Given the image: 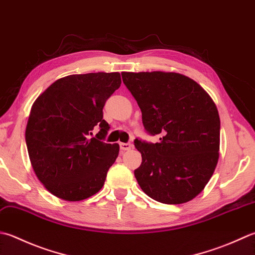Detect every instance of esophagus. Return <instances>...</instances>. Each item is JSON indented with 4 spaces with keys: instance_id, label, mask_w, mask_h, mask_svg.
Returning a JSON list of instances; mask_svg holds the SVG:
<instances>
[{
    "instance_id": "obj_1",
    "label": "esophagus",
    "mask_w": 255,
    "mask_h": 255,
    "mask_svg": "<svg viewBox=\"0 0 255 255\" xmlns=\"http://www.w3.org/2000/svg\"><path fill=\"white\" fill-rule=\"evenodd\" d=\"M119 146H121V149H122L123 151L130 150V149H131V144H130V143H125V142H121V143H119Z\"/></svg>"
}]
</instances>
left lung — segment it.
I'll return each mask as SVG.
<instances>
[{"instance_id": "1", "label": "left lung", "mask_w": 255, "mask_h": 255, "mask_svg": "<svg viewBox=\"0 0 255 255\" xmlns=\"http://www.w3.org/2000/svg\"><path fill=\"white\" fill-rule=\"evenodd\" d=\"M137 101L144 129L159 142L136 139L141 153L134 170L138 184L153 200H192L210 180L219 160L220 117L209 94L193 79L173 72H123Z\"/></svg>"}]
</instances>
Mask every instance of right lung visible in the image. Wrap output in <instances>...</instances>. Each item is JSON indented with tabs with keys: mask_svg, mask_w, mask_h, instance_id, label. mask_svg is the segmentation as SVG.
<instances>
[{
	"mask_svg": "<svg viewBox=\"0 0 255 255\" xmlns=\"http://www.w3.org/2000/svg\"><path fill=\"white\" fill-rule=\"evenodd\" d=\"M121 84L118 72L68 75L34 102L25 140L35 174L55 197L81 201L103 188L119 153L118 143L102 141L109 129L103 108Z\"/></svg>",
	"mask_w": 255,
	"mask_h": 255,
	"instance_id": "right-lung-1",
	"label": "right lung"
}]
</instances>
